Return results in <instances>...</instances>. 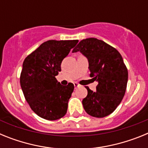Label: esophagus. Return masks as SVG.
Returning <instances> with one entry per match:
<instances>
[{
    "instance_id": "1",
    "label": "esophagus",
    "mask_w": 148,
    "mask_h": 148,
    "mask_svg": "<svg viewBox=\"0 0 148 148\" xmlns=\"http://www.w3.org/2000/svg\"><path fill=\"white\" fill-rule=\"evenodd\" d=\"M74 86H75V87L76 88V87H79V86H80V84H79L78 83H77V82H75V83H74Z\"/></svg>"
}]
</instances>
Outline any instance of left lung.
<instances>
[{
	"label": "left lung",
	"mask_w": 148,
	"mask_h": 148,
	"mask_svg": "<svg viewBox=\"0 0 148 148\" xmlns=\"http://www.w3.org/2000/svg\"><path fill=\"white\" fill-rule=\"evenodd\" d=\"M79 51L88 59L90 77L98 82L95 92L86 87L87 95L82 100L84 110L96 118L109 116L126 92L127 68L119 51L99 39L81 40L73 53Z\"/></svg>",
	"instance_id": "left-lung-1"
}]
</instances>
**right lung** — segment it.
I'll list each match as a JSON object with an SVG mask.
<instances>
[{
	"instance_id": "obj_1",
	"label": "right lung",
	"mask_w": 148,
	"mask_h": 148,
	"mask_svg": "<svg viewBox=\"0 0 148 148\" xmlns=\"http://www.w3.org/2000/svg\"><path fill=\"white\" fill-rule=\"evenodd\" d=\"M78 40H49L24 59L20 83L26 101L38 116L54 121L64 116L74 84L61 85L56 76Z\"/></svg>"
}]
</instances>
